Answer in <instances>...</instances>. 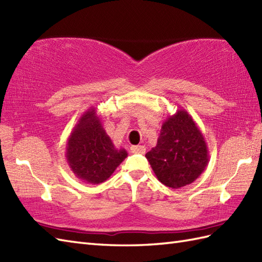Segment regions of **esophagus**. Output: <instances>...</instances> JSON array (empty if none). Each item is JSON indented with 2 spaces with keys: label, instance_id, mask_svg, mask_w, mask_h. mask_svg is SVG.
Here are the masks:
<instances>
[{
  "label": "esophagus",
  "instance_id": "obj_1",
  "mask_svg": "<svg viewBox=\"0 0 262 262\" xmlns=\"http://www.w3.org/2000/svg\"><path fill=\"white\" fill-rule=\"evenodd\" d=\"M131 152L132 154H141L143 155L146 152V147L144 146H132L131 147Z\"/></svg>",
  "mask_w": 262,
  "mask_h": 262
}]
</instances>
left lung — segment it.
<instances>
[{
    "mask_svg": "<svg viewBox=\"0 0 262 262\" xmlns=\"http://www.w3.org/2000/svg\"><path fill=\"white\" fill-rule=\"evenodd\" d=\"M146 157L159 182L170 188L193 183L205 170L210 158L204 136L183 108L167 116L157 146Z\"/></svg>",
    "mask_w": 262,
    "mask_h": 262,
    "instance_id": "8db88e82",
    "label": "left lung"
}]
</instances>
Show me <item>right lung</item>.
I'll return each instance as SVG.
<instances>
[{"mask_svg": "<svg viewBox=\"0 0 262 262\" xmlns=\"http://www.w3.org/2000/svg\"><path fill=\"white\" fill-rule=\"evenodd\" d=\"M126 157L125 149L115 148L95 107H90L80 116L68 137V166L84 183L95 185L105 182Z\"/></svg>", "mask_w": 262, "mask_h": 262, "instance_id": "add662e5", "label": "right lung"}]
</instances>
